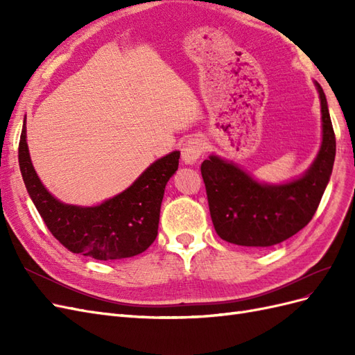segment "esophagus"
<instances>
[{
    "instance_id": "obj_1",
    "label": "esophagus",
    "mask_w": 355,
    "mask_h": 355,
    "mask_svg": "<svg viewBox=\"0 0 355 355\" xmlns=\"http://www.w3.org/2000/svg\"><path fill=\"white\" fill-rule=\"evenodd\" d=\"M206 153V145L200 137H191L182 146V159L187 164H192L200 159V157Z\"/></svg>"
}]
</instances>
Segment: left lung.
Masks as SVG:
<instances>
[{"instance_id": "1", "label": "left lung", "mask_w": 355, "mask_h": 355, "mask_svg": "<svg viewBox=\"0 0 355 355\" xmlns=\"http://www.w3.org/2000/svg\"><path fill=\"white\" fill-rule=\"evenodd\" d=\"M323 120V144L306 173L286 185H261L241 168L211 155L201 163L211 222L228 243L268 247L282 243L309 223L331 175L336 137L326 94L315 83Z\"/></svg>"}]
</instances>
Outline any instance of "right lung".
Masks as SVG:
<instances>
[{"mask_svg":"<svg viewBox=\"0 0 355 355\" xmlns=\"http://www.w3.org/2000/svg\"><path fill=\"white\" fill-rule=\"evenodd\" d=\"M180 153L157 159L121 194L94 207L68 206L42 187L32 167L26 125L19 141V166L29 196L46 227L62 245L98 261H115L145 252L158 234L164 188L179 166Z\"/></svg>","mask_w":355,"mask_h":355,"instance_id":"add662e5","label":"right lung"}]
</instances>
